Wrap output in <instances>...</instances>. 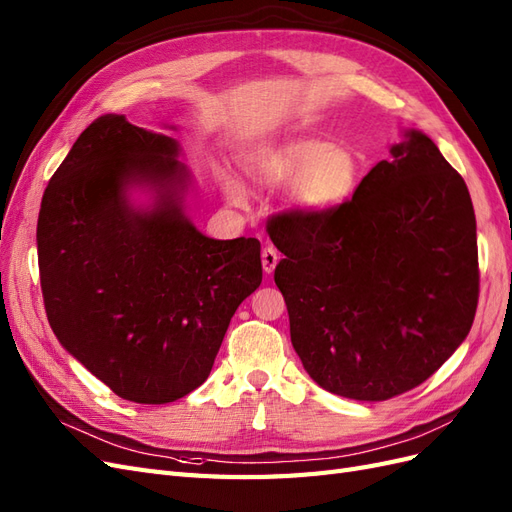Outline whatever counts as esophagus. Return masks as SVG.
Masks as SVG:
<instances>
[{
	"instance_id": "1",
	"label": "esophagus",
	"mask_w": 512,
	"mask_h": 512,
	"mask_svg": "<svg viewBox=\"0 0 512 512\" xmlns=\"http://www.w3.org/2000/svg\"><path fill=\"white\" fill-rule=\"evenodd\" d=\"M276 264H279V253H276L274 246H266L264 251H261V266H264V272H274Z\"/></svg>"
}]
</instances>
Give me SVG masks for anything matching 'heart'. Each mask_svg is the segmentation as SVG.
Wrapping results in <instances>:
<instances>
[{"label":"heart","mask_w":512,"mask_h":512,"mask_svg":"<svg viewBox=\"0 0 512 512\" xmlns=\"http://www.w3.org/2000/svg\"><path fill=\"white\" fill-rule=\"evenodd\" d=\"M240 165L251 182L276 188L285 182V206L298 216H321L352 201L367 178L369 165L352 145H332L319 137H289L257 143L240 154ZM223 195L233 206H244L242 186L223 178Z\"/></svg>","instance_id":"obj_1"}]
</instances>
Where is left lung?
Instances as JSON below:
<instances>
[{
    "label": "left lung",
    "instance_id": "8db88e82",
    "mask_svg": "<svg viewBox=\"0 0 512 512\" xmlns=\"http://www.w3.org/2000/svg\"><path fill=\"white\" fill-rule=\"evenodd\" d=\"M272 242L285 255L274 283L291 345L332 394L386 401L412 390L472 328L478 248L470 191L420 130H403L352 201L321 216L296 214Z\"/></svg>",
    "mask_w": 512,
    "mask_h": 512
}]
</instances>
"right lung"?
<instances>
[{
    "label": "right lung",
    "mask_w": 512,
    "mask_h": 512,
    "mask_svg": "<svg viewBox=\"0 0 512 512\" xmlns=\"http://www.w3.org/2000/svg\"><path fill=\"white\" fill-rule=\"evenodd\" d=\"M180 156L178 139L107 113L79 135L40 203L55 337L135 403H171L206 382L233 313L261 285L255 238L214 240L191 221L193 173Z\"/></svg>",
    "instance_id": "add662e5"
}]
</instances>
